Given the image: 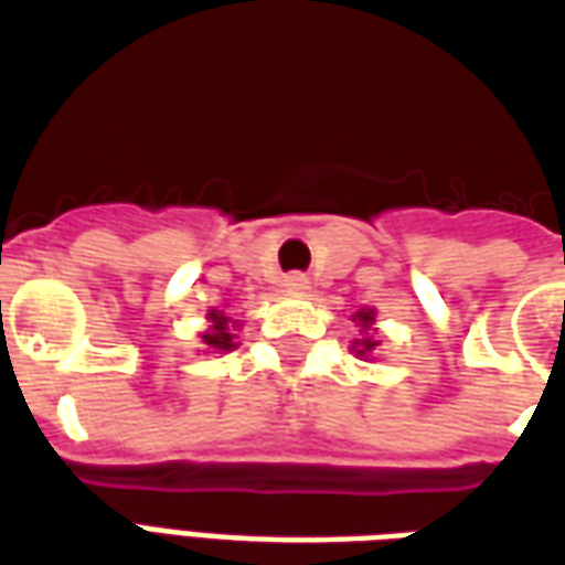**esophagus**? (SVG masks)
I'll use <instances>...</instances> for the list:
<instances>
[{
	"instance_id": "1",
	"label": "esophagus",
	"mask_w": 565,
	"mask_h": 565,
	"mask_svg": "<svg viewBox=\"0 0 565 565\" xmlns=\"http://www.w3.org/2000/svg\"><path fill=\"white\" fill-rule=\"evenodd\" d=\"M282 289L289 291V295H303V291H307V276L289 274L286 279H282Z\"/></svg>"
}]
</instances>
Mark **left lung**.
<instances>
[{
  "mask_svg": "<svg viewBox=\"0 0 565 565\" xmlns=\"http://www.w3.org/2000/svg\"><path fill=\"white\" fill-rule=\"evenodd\" d=\"M353 322L359 326V338L353 340V347H350V350H353L359 359L371 362L380 347V340L374 338V331H377V328H374V322H377V310H374V307H362V310L353 316Z\"/></svg>",
  "mask_w": 565,
  "mask_h": 565,
  "instance_id": "1",
  "label": "left lung"
}]
</instances>
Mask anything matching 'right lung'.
I'll use <instances>...</instances> for the list:
<instances>
[{
    "label": "right lung",
    "instance_id": "right-lung-1",
    "mask_svg": "<svg viewBox=\"0 0 565 565\" xmlns=\"http://www.w3.org/2000/svg\"><path fill=\"white\" fill-rule=\"evenodd\" d=\"M237 326V319H231L225 310H210L206 313V331H200V343L206 347V353H231L237 347V340H234V328Z\"/></svg>",
    "mask_w": 565,
    "mask_h": 565
}]
</instances>
